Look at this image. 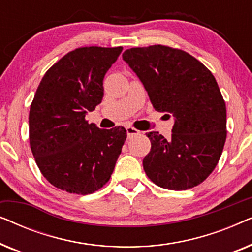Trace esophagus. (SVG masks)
<instances>
[{
	"label": "esophagus",
	"mask_w": 252,
	"mask_h": 252,
	"mask_svg": "<svg viewBox=\"0 0 252 252\" xmlns=\"http://www.w3.org/2000/svg\"><path fill=\"white\" fill-rule=\"evenodd\" d=\"M126 130H127V136L128 137H133L134 135H139L140 134V130H137L136 128H134V127H132V126H127Z\"/></svg>",
	"instance_id": "obj_1"
}]
</instances>
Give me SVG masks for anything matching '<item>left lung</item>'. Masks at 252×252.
<instances>
[{
  "label": "left lung",
  "mask_w": 252,
  "mask_h": 252,
  "mask_svg": "<svg viewBox=\"0 0 252 252\" xmlns=\"http://www.w3.org/2000/svg\"><path fill=\"white\" fill-rule=\"evenodd\" d=\"M123 60L142 81L155 110L175 118L170 139L147 133L148 178L170 190L202 184L218 164L227 136L226 104L216 78L190 54L161 44L130 48Z\"/></svg>",
  "instance_id": "8db88e82"
}]
</instances>
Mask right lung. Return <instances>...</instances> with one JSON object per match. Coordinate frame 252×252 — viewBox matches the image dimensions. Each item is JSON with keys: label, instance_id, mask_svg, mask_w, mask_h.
<instances>
[{"label": "right lung", "instance_id": "1", "mask_svg": "<svg viewBox=\"0 0 252 252\" xmlns=\"http://www.w3.org/2000/svg\"><path fill=\"white\" fill-rule=\"evenodd\" d=\"M123 47H81L43 75L31 104L30 146L41 173L70 194L88 195L110 180L127 133L85 119L103 98V79Z\"/></svg>", "mask_w": 252, "mask_h": 252}]
</instances>
